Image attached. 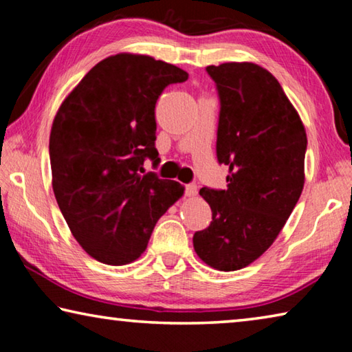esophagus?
Instances as JSON below:
<instances>
[{
    "instance_id": "1",
    "label": "esophagus",
    "mask_w": 352,
    "mask_h": 352,
    "mask_svg": "<svg viewBox=\"0 0 352 352\" xmlns=\"http://www.w3.org/2000/svg\"><path fill=\"white\" fill-rule=\"evenodd\" d=\"M184 192H186L188 197H195V195H197V192H199V189H197V186H195V184H186V190H184Z\"/></svg>"
}]
</instances>
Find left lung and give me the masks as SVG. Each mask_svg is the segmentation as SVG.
I'll return each mask as SVG.
<instances>
[{"label": "left lung", "instance_id": "left-lung-1", "mask_svg": "<svg viewBox=\"0 0 352 352\" xmlns=\"http://www.w3.org/2000/svg\"><path fill=\"white\" fill-rule=\"evenodd\" d=\"M220 98L217 160L228 188L200 189L212 222L194 234L199 258L220 272L264 254L305 188L306 129L276 77L252 62L206 67Z\"/></svg>", "mask_w": 352, "mask_h": 352}]
</instances>
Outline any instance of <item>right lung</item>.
Listing matches in <instances>:
<instances>
[{
    "label": "right lung",
    "instance_id": "obj_1",
    "mask_svg": "<svg viewBox=\"0 0 352 352\" xmlns=\"http://www.w3.org/2000/svg\"><path fill=\"white\" fill-rule=\"evenodd\" d=\"M188 73L146 54L100 60L58 107L50 135L52 190L74 239L107 265H126L146 252L158 219L184 186L142 175L158 163L155 104Z\"/></svg>",
    "mask_w": 352,
    "mask_h": 352
}]
</instances>
